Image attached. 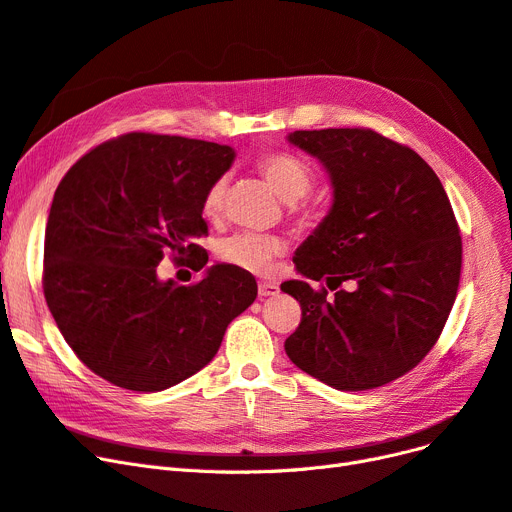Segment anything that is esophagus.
<instances>
[{
    "label": "esophagus",
    "mask_w": 512,
    "mask_h": 512,
    "mask_svg": "<svg viewBox=\"0 0 512 512\" xmlns=\"http://www.w3.org/2000/svg\"><path fill=\"white\" fill-rule=\"evenodd\" d=\"M277 292H279V288L275 284H271V281H260V284H258V296L260 298L275 296Z\"/></svg>",
    "instance_id": "obj_1"
}]
</instances>
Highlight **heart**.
Masks as SVG:
<instances>
[{
    "label": "heart",
    "instance_id": "obj_1",
    "mask_svg": "<svg viewBox=\"0 0 512 512\" xmlns=\"http://www.w3.org/2000/svg\"><path fill=\"white\" fill-rule=\"evenodd\" d=\"M258 173L277 197L288 201L294 216L305 214L303 197L313 186V171L301 156L290 152H269L258 158ZM226 175L211 182L203 195L201 209L207 218H218L226 199ZM286 252V241L277 235L237 233L220 245V258L233 267L252 273H267L277 256Z\"/></svg>",
    "mask_w": 512,
    "mask_h": 512
}]
</instances>
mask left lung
<instances>
[{
	"label": "left lung",
	"instance_id": "left-lung-1",
	"mask_svg": "<svg viewBox=\"0 0 512 512\" xmlns=\"http://www.w3.org/2000/svg\"><path fill=\"white\" fill-rule=\"evenodd\" d=\"M288 142L324 165L334 201L296 250L305 279L281 284L303 309L286 354L334 390H373L409 373L443 332L460 286V226L409 146L373 129L294 131ZM322 278L334 297L308 286Z\"/></svg>",
	"mask_w": 512,
	"mask_h": 512
}]
</instances>
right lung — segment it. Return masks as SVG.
<instances>
[{"label": "right lung", "mask_w": 512, "mask_h": 512, "mask_svg": "<svg viewBox=\"0 0 512 512\" xmlns=\"http://www.w3.org/2000/svg\"><path fill=\"white\" fill-rule=\"evenodd\" d=\"M235 161L231 146L127 133L65 173L44 237V296L74 354L101 379L161 392L218 354L226 326L258 294L252 273L214 264L201 281H161L167 254L201 271L203 195Z\"/></svg>", "instance_id": "right-lung-1"}]
</instances>
